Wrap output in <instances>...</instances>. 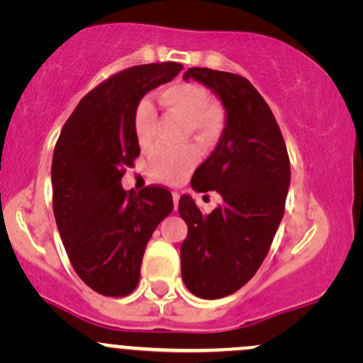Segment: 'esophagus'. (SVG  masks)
<instances>
[{
    "label": "esophagus",
    "instance_id": "34e87169",
    "mask_svg": "<svg viewBox=\"0 0 363 363\" xmlns=\"http://www.w3.org/2000/svg\"><path fill=\"white\" fill-rule=\"evenodd\" d=\"M179 198H181V194L177 193V191H174L172 193V199H174V206L177 208V205H179Z\"/></svg>",
    "mask_w": 363,
    "mask_h": 363
}]
</instances>
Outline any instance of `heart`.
Instances as JSON below:
<instances>
[{"mask_svg": "<svg viewBox=\"0 0 363 363\" xmlns=\"http://www.w3.org/2000/svg\"><path fill=\"white\" fill-rule=\"evenodd\" d=\"M160 101L169 109L184 118L186 135H193L205 147H211L225 129V112L211 102L205 86L196 83H174L162 90ZM157 112L150 99H141L133 116V131L141 147H148L153 136ZM199 162V150L187 145L179 150L155 148L147 162L148 176L155 181L177 184L193 172Z\"/></svg>", "mask_w": 363, "mask_h": 363, "instance_id": "heart-1", "label": "heart"}]
</instances>
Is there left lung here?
I'll list each match as a JSON object with an SVG mask.
<instances>
[{
	"mask_svg": "<svg viewBox=\"0 0 363 363\" xmlns=\"http://www.w3.org/2000/svg\"><path fill=\"white\" fill-rule=\"evenodd\" d=\"M184 80L213 90L227 112L218 147L191 181L196 191H216L223 201L203 215L189 196L179 199L187 223L182 280L196 297L211 301L242 289L264 261L285 213L290 158L272 109L247 78L189 68Z\"/></svg>",
	"mask_w": 363,
	"mask_h": 363,
	"instance_id": "obj_1",
	"label": "left lung"
}]
</instances>
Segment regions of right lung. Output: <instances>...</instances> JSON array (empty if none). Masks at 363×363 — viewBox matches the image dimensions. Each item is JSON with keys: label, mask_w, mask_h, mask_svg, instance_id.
<instances>
[{"label": "right lung", "mask_w": 363, "mask_h": 363, "mask_svg": "<svg viewBox=\"0 0 363 363\" xmlns=\"http://www.w3.org/2000/svg\"><path fill=\"white\" fill-rule=\"evenodd\" d=\"M179 62L131 66L82 99L61 129L52 155V208L69 262L83 283L106 297H126L140 281L145 249L174 210L167 187L124 191L140 143L133 116L150 90L172 80Z\"/></svg>", "instance_id": "right-lung-1"}]
</instances>
